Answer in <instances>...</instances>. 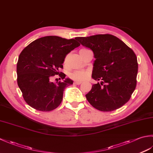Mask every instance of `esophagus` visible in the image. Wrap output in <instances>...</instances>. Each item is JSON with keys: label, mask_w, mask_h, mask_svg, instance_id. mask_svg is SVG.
<instances>
[{"label": "esophagus", "mask_w": 153, "mask_h": 153, "mask_svg": "<svg viewBox=\"0 0 153 153\" xmlns=\"http://www.w3.org/2000/svg\"><path fill=\"white\" fill-rule=\"evenodd\" d=\"M82 83V82H79V81H75L74 82V85H80Z\"/></svg>", "instance_id": "1"}]
</instances>
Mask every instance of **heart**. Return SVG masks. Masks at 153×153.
<instances>
[{
  "instance_id": "1",
  "label": "heart",
  "mask_w": 153,
  "mask_h": 153,
  "mask_svg": "<svg viewBox=\"0 0 153 153\" xmlns=\"http://www.w3.org/2000/svg\"><path fill=\"white\" fill-rule=\"evenodd\" d=\"M90 76V72L85 70H77L70 74L71 78L77 81H83L88 79Z\"/></svg>"
}]
</instances>
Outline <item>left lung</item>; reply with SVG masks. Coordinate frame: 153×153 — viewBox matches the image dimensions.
<instances>
[{
    "label": "left lung",
    "mask_w": 153,
    "mask_h": 153,
    "mask_svg": "<svg viewBox=\"0 0 153 153\" xmlns=\"http://www.w3.org/2000/svg\"><path fill=\"white\" fill-rule=\"evenodd\" d=\"M81 45L90 48L95 58L92 78L94 84L85 95L94 108L110 112L124 105L137 83L138 64L136 55L120 39L110 34L76 37Z\"/></svg>",
    "instance_id": "8db88e82"
}]
</instances>
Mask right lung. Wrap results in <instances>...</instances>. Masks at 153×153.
<instances>
[{
  "label": "right lung",
  "instance_id": "right-lung-1",
  "mask_svg": "<svg viewBox=\"0 0 153 153\" xmlns=\"http://www.w3.org/2000/svg\"><path fill=\"white\" fill-rule=\"evenodd\" d=\"M79 46L74 39L46 36L33 41L22 51L17 63L18 85L32 108L49 112L60 105L64 89L74 82L59 69L63 68L66 54ZM58 74L63 82H52L51 77Z\"/></svg>",
  "mask_w": 153,
  "mask_h": 153
}]
</instances>
